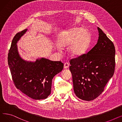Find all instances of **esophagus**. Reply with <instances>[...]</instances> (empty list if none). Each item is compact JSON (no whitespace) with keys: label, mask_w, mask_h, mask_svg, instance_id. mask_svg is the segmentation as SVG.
<instances>
[{"label":"esophagus","mask_w":122,"mask_h":122,"mask_svg":"<svg viewBox=\"0 0 122 122\" xmlns=\"http://www.w3.org/2000/svg\"><path fill=\"white\" fill-rule=\"evenodd\" d=\"M69 67V64L68 63H65L64 65V69H67Z\"/></svg>","instance_id":"esophagus-1"}]
</instances>
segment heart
I'll return each instance as SVG.
<instances>
[{"label": "heart", "mask_w": 122, "mask_h": 122, "mask_svg": "<svg viewBox=\"0 0 122 122\" xmlns=\"http://www.w3.org/2000/svg\"><path fill=\"white\" fill-rule=\"evenodd\" d=\"M91 34L86 28H74L65 32L59 38V46L68 48L70 56L78 57L84 54L91 44Z\"/></svg>", "instance_id": "1"}]
</instances>
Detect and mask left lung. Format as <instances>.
<instances>
[{
	"mask_svg": "<svg viewBox=\"0 0 122 122\" xmlns=\"http://www.w3.org/2000/svg\"><path fill=\"white\" fill-rule=\"evenodd\" d=\"M97 29L95 46L87 54L70 61L75 93L86 101L94 100L102 93L115 71L114 45L101 29Z\"/></svg>",
	"mask_w": 122,
	"mask_h": 122,
	"instance_id": "1",
	"label": "left lung"
}]
</instances>
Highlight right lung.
I'll use <instances>...</instances> for the list:
<instances>
[{
    "instance_id": "add662e5",
    "label": "right lung",
    "mask_w": 122,
    "mask_h": 122,
    "mask_svg": "<svg viewBox=\"0 0 122 122\" xmlns=\"http://www.w3.org/2000/svg\"><path fill=\"white\" fill-rule=\"evenodd\" d=\"M27 29L16 34L8 54V63L16 87L29 97L36 100L47 98L51 93L52 80L62 71L63 63L44 58L35 62L23 59L19 54L17 43Z\"/></svg>"
}]
</instances>
